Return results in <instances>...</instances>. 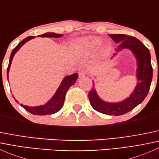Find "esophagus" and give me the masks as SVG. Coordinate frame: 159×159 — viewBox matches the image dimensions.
<instances>
[{"label": "esophagus", "mask_w": 159, "mask_h": 159, "mask_svg": "<svg viewBox=\"0 0 159 159\" xmlns=\"http://www.w3.org/2000/svg\"><path fill=\"white\" fill-rule=\"evenodd\" d=\"M86 75H87V73H86V71H84V70H81V71L78 73V76H79L80 78H84V77L86 76Z\"/></svg>", "instance_id": "1"}]
</instances>
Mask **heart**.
Returning a JSON list of instances; mask_svg holds the SVG:
<instances>
[{
	"label": "heart",
	"mask_w": 159,
	"mask_h": 159,
	"mask_svg": "<svg viewBox=\"0 0 159 159\" xmlns=\"http://www.w3.org/2000/svg\"><path fill=\"white\" fill-rule=\"evenodd\" d=\"M101 44V40L98 38H91L87 40L83 44V47L87 51H94Z\"/></svg>",
	"instance_id": "obj_1"
}]
</instances>
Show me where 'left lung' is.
<instances>
[{
	"label": "left lung",
	"instance_id": "left-lung-1",
	"mask_svg": "<svg viewBox=\"0 0 159 159\" xmlns=\"http://www.w3.org/2000/svg\"><path fill=\"white\" fill-rule=\"evenodd\" d=\"M113 41L119 43L116 52L128 48L132 51L137 60L138 84L128 98L121 102L109 103L102 100L98 95L94 84L89 93L90 103L94 110L108 115H121L128 113L142 103L148 94L152 80V69L149 50L134 37L126 34H109ZM116 53L113 54V57Z\"/></svg>",
	"mask_w": 159,
	"mask_h": 159
}]
</instances>
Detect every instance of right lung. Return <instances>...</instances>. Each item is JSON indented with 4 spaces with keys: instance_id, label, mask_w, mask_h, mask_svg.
Wrapping results in <instances>:
<instances>
[{
    "instance_id": "right-lung-1",
    "label": "right lung",
    "mask_w": 159,
    "mask_h": 159,
    "mask_svg": "<svg viewBox=\"0 0 159 159\" xmlns=\"http://www.w3.org/2000/svg\"><path fill=\"white\" fill-rule=\"evenodd\" d=\"M62 34H55V33H45L43 34L39 35V37L41 38H44V37H47V38H60L61 37ZM34 37V36H30L26 38L25 39H24L23 41H20L14 49H13L12 52H11V57H10V61H9V65L7 67V78H8V72L10 70V66L11 61H12V59L14 55L15 54V53L20 49V48L21 46H23L27 41H28L29 40L32 39ZM78 74L75 73L73 75H69V76H66L63 79L62 82L61 83L60 86L57 89V91L55 92L54 95L51 98V100L45 104L44 105H41V106L38 107H29L26 106V105H20V106L23 107L25 110L29 111L30 113L33 114V115H52V114L56 113V112L58 111L61 108H62L64 105V102H65V98L66 92L68 91V90L70 86L73 85L75 82H76V80L78 79ZM16 102H17V100H15Z\"/></svg>"
}]
</instances>
